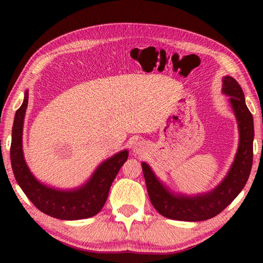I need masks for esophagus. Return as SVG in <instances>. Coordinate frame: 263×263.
<instances>
[{
  "label": "esophagus",
  "instance_id": "34e87169",
  "mask_svg": "<svg viewBox=\"0 0 263 263\" xmlns=\"http://www.w3.org/2000/svg\"><path fill=\"white\" fill-rule=\"evenodd\" d=\"M144 150H146V144H144L143 142L139 141L137 142L135 146H133V153H135L136 155H139V154H142Z\"/></svg>",
  "mask_w": 263,
  "mask_h": 263
}]
</instances>
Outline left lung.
Masks as SVG:
<instances>
[{"label":"left lung","instance_id":"obj_1","mask_svg":"<svg viewBox=\"0 0 263 263\" xmlns=\"http://www.w3.org/2000/svg\"><path fill=\"white\" fill-rule=\"evenodd\" d=\"M221 91L228 96L238 127V147L230 171L218 185L199 194L176 193L161 182L146 161L142 172L150 201L161 216L182 221H203L224 210L242 191L253 161V116L245 104L238 82L230 76L222 78Z\"/></svg>","mask_w":263,"mask_h":263}]
</instances>
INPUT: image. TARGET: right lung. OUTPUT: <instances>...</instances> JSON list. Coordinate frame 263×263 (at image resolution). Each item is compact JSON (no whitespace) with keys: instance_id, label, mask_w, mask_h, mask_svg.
<instances>
[{"instance_id":"add662e5","label":"right lung","mask_w":263,"mask_h":263,"mask_svg":"<svg viewBox=\"0 0 263 263\" xmlns=\"http://www.w3.org/2000/svg\"><path fill=\"white\" fill-rule=\"evenodd\" d=\"M27 106L28 90L25 92L24 103L15 111L12 126L10 158L16 183L36 208L51 217L62 220H78L97 215L107 200L111 183L126 161L128 152L124 149L104 160L80 186L74 189L49 186L37 180L24 156L22 133Z\"/></svg>"}]
</instances>
